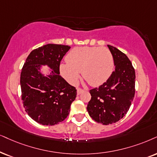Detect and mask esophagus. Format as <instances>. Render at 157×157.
Segmentation results:
<instances>
[{
    "label": "esophagus",
    "mask_w": 157,
    "mask_h": 157,
    "mask_svg": "<svg viewBox=\"0 0 157 157\" xmlns=\"http://www.w3.org/2000/svg\"><path fill=\"white\" fill-rule=\"evenodd\" d=\"M83 91H84V90H83V89H82V88H77V95H80L81 93H82Z\"/></svg>",
    "instance_id": "34e87169"
}]
</instances>
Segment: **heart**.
<instances>
[{"label":"heart","instance_id":"obj_1","mask_svg":"<svg viewBox=\"0 0 157 157\" xmlns=\"http://www.w3.org/2000/svg\"><path fill=\"white\" fill-rule=\"evenodd\" d=\"M67 62L61 63L59 70L61 75L71 83L78 80L80 72L93 86L106 82L114 67V57L105 47H77L67 54Z\"/></svg>","mask_w":157,"mask_h":157}]
</instances>
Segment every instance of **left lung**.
Masks as SVG:
<instances>
[{"mask_svg":"<svg viewBox=\"0 0 157 157\" xmlns=\"http://www.w3.org/2000/svg\"><path fill=\"white\" fill-rule=\"evenodd\" d=\"M115 70L108 80L91 89L87 110L90 117L103 124L118 122L125 116L135 96L136 72L128 56L117 48L108 45Z\"/></svg>","mask_w":157,"mask_h":157,"instance_id":"left-lung-1","label":"left lung"}]
</instances>
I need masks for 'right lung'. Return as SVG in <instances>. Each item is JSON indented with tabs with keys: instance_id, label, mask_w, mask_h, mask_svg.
<instances>
[{
	"instance_id": "obj_1",
	"label": "right lung",
	"mask_w": 157,
	"mask_h": 157,
	"mask_svg": "<svg viewBox=\"0 0 157 157\" xmlns=\"http://www.w3.org/2000/svg\"><path fill=\"white\" fill-rule=\"evenodd\" d=\"M70 49L64 45L47 44L33 50L21 69V100L26 112L43 125H54L69 115L77 90L59 75L61 59ZM40 65L52 69L45 77L39 72Z\"/></svg>"
}]
</instances>
